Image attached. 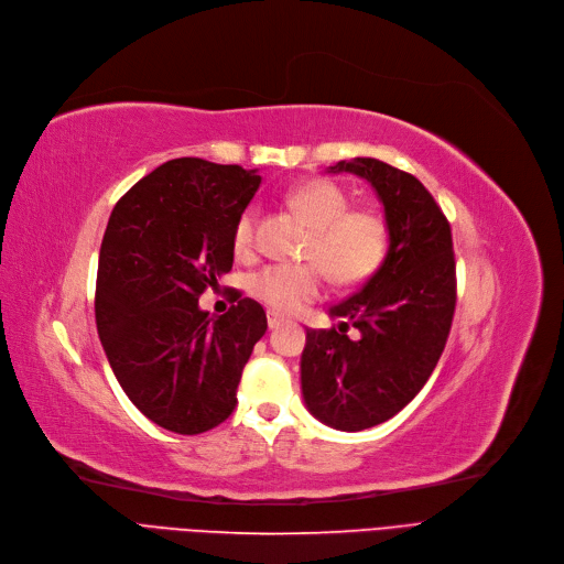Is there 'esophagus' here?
Instances as JSON below:
<instances>
[{"label":"esophagus","instance_id":"esophagus-1","mask_svg":"<svg viewBox=\"0 0 564 564\" xmlns=\"http://www.w3.org/2000/svg\"><path fill=\"white\" fill-rule=\"evenodd\" d=\"M282 324H284V318H282L280 314H275V312H268V328L275 330V328H280Z\"/></svg>","mask_w":564,"mask_h":564}]
</instances>
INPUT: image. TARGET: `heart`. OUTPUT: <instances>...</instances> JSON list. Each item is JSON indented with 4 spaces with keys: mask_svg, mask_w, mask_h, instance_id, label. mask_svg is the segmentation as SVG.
Segmentation results:
<instances>
[{
    "mask_svg": "<svg viewBox=\"0 0 564 564\" xmlns=\"http://www.w3.org/2000/svg\"><path fill=\"white\" fill-rule=\"evenodd\" d=\"M289 206L312 227L305 259L314 263H271L250 278L252 296L275 312H296L324 291V272L339 284H358L381 265L388 250V220L381 210L348 208L351 199L326 178H312L286 195ZM257 210L240 213L234 227L236 252L254 243Z\"/></svg>",
    "mask_w": 564,
    "mask_h": 564,
    "instance_id": "heart-1",
    "label": "heart"
}]
</instances>
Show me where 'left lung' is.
<instances>
[{"instance_id":"1","label":"left lung","mask_w":564,"mask_h":564,"mask_svg":"<svg viewBox=\"0 0 564 564\" xmlns=\"http://www.w3.org/2000/svg\"><path fill=\"white\" fill-rule=\"evenodd\" d=\"M328 172L371 183L390 246L377 273L330 310L341 324L307 328L301 383L314 417L362 432L397 415L432 377L457 305V265L449 223L413 174L377 158L339 160ZM348 325L361 335L348 338Z\"/></svg>"}]
</instances>
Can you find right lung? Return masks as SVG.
Returning <instances> with one entry per match:
<instances>
[{"label": "right lung", "instance_id": "obj_1", "mask_svg": "<svg viewBox=\"0 0 564 564\" xmlns=\"http://www.w3.org/2000/svg\"><path fill=\"white\" fill-rule=\"evenodd\" d=\"M259 183L257 170L176 158L132 185L107 223L98 337L128 399L167 432L204 434L231 415L268 328L252 299H234L218 318L199 310L202 293L231 271L234 227Z\"/></svg>", "mask_w": 564, "mask_h": 564}]
</instances>
